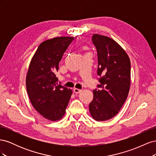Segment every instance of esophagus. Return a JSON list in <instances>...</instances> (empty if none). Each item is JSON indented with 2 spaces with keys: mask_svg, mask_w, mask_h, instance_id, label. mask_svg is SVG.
Wrapping results in <instances>:
<instances>
[{
  "mask_svg": "<svg viewBox=\"0 0 156 156\" xmlns=\"http://www.w3.org/2000/svg\"><path fill=\"white\" fill-rule=\"evenodd\" d=\"M73 92H74V93H75V94H78V93L81 92H82V90L78 89V88H74V89H73Z\"/></svg>",
  "mask_w": 156,
  "mask_h": 156,
  "instance_id": "1",
  "label": "esophagus"
}]
</instances>
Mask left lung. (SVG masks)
<instances>
[{"instance_id":"left-lung-1","label":"left lung","mask_w":156,"mask_h":156,"mask_svg":"<svg viewBox=\"0 0 156 156\" xmlns=\"http://www.w3.org/2000/svg\"><path fill=\"white\" fill-rule=\"evenodd\" d=\"M92 41L96 47L100 84L94 90L89 111L94 120L105 121L118 114L126 101L130 88L131 63L122 47L107 36L95 34Z\"/></svg>"}]
</instances>
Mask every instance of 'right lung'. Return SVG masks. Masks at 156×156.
<instances>
[{"label":"right lung","mask_w":156,"mask_h":156,"mask_svg":"<svg viewBox=\"0 0 156 156\" xmlns=\"http://www.w3.org/2000/svg\"><path fill=\"white\" fill-rule=\"evenodd\" d=\"M73 37H57L39 45L31 60L26 87L32 106L51 121L60 120L65 114L72 90L58 84L55 73Z\"/></svg>","instance_id":"add662e5"}]
</instances>
